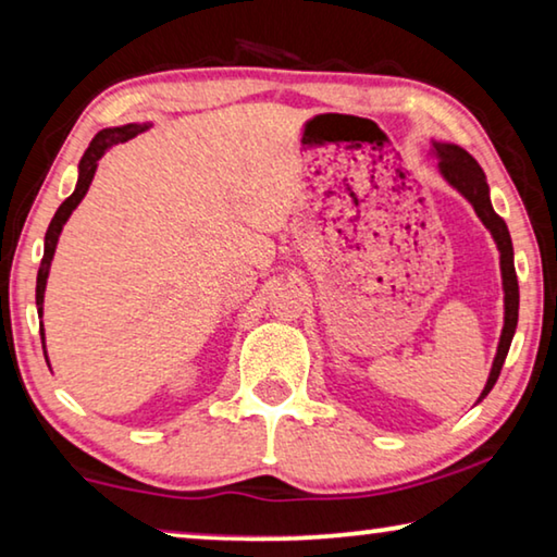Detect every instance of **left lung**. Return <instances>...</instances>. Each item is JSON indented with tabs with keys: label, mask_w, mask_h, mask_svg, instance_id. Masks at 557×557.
<instances>
[{
	"label": "left lung",
	"mask_w": 557,
	"mask_h": 557,
	"mask_svg": "<svg viewBox=\"0 0 557 557\" xmlns=\"http://www.w3.org/2000/svg\"><path fill=\"white\" fill-rule=\"evenodd\" d=\"M432 152L440 160L442 178L470 200L474 213H478V219L485 223V228L490 233H493L497 251H499V271H503V292H505V326H503V334H499L497 354H495L493 369H490L487 384L478 399L482 401L497 382L499 369H503L507 351H510L515 326H518L520 292H518V273H515V261H512V240L505 221L499 219L493 203H490V185H487L485 173H482V168L478 165V160L453 143H432Z\"/></svg>",
	"instance_id": "obj_1"
}]
</instances>
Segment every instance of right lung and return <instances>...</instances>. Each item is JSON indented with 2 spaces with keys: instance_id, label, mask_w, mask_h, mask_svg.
<instances>
[{
  "instance_id": "right-lung-1",
  "label": "right lung",
  "mask_w": 557,
  "mask_h": 557,
  "mask_svg": "<svg viewBox=\"0 0 557 557\" xmlns=\"http://www.w3.org/2000/svg\"><path fill=\"white\" fill-rule=\"evenodd\" d=\"M150 125H138V123H131V125H120V127H104L98 135H95L90 148L85 150L83 160H79V175H77V185H75V193L64 200V203L58 208V213H54V219L50 223V228L45 233V256H42V263H39V271H37V306H39V317H42V304H45V286H47V276H50V265L54 259V248H58V240H60V233H62V225L67 223V219L72 215V211L79 206V200L85 198L87 188H90V183L95 178V171H98V160L108 152V148L117 143H125L135 138V135L148 131Z\"/></svg>"
}]
</instances>
